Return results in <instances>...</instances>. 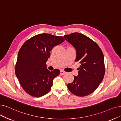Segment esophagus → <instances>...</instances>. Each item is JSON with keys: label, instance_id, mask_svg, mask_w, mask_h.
I'll list each match as a JSON object with an SVG mask.
<instances>
[{"label": "esophagus", "instance_id": "esophagus-1", "mask_svg": "<svg viewBox=\"0 0 121 121\" xmlns=\"http://www.w3.org/2000/svg\"><path fill=\"white\" fill-rule=\"evenodd\" d=\"M60 71V74H61V75H64V74H65L66 73V72L65 71L63 70H61Z\"/></svg>", "mask_w": 121, "mask_h": 121}]
</instances>
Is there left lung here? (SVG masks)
<instances>
[{"label":"left lung","mask_w":121,"mask_h":121,"mask_svg":"<svg viewBox=\"0 0 121 121\" xmlns=\"http://www.w3.org/2000/svg\"><path fill=\"white\" fill-rule=\"evenodd\" d=\"M76 50L75 62L80 64L78 74L67 84L72 93L83 97L94 92L102 81L105 68L104 55L96 43L86 36L73 33L64 36Z\"/></svg>","instance_id":"8db88e82"}]
</instances>
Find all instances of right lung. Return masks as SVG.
<instances>
[{"label": "right lung", "mask_w": 121, "mask_h": 121, "mask_svg": "<svg viewBox=\"0 0 121 121\" xmlns=\"http://www.w3.org/2000/svg\"><path fill=\"white\" fill-rule=\"evenodd\" d=\"M65 41L63 37L44 33L31 38L19 50L15 65V74L22 87L32 96L41 97L50 91L55 77L60 71H50L46 62L50 52Z\"/></svg>", "instance_id": "right-lung-1"}]
</instances>
